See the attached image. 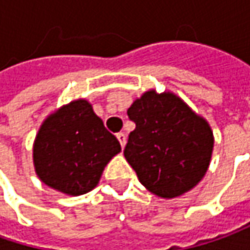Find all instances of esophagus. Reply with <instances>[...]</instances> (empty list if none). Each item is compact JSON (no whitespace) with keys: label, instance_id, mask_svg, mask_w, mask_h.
Here are the masks:
<instances>
[{"label":"esophagus","instance_id":"esophagus-1","mask_svg":"<svg viewBox=\"0 0 250 250\" xmlns=\"http://www.w3.org/2000/svg\"><path fill=\"white\" fill-rule=\"evenodd\" d=\"M116 137H117V140H119V143H120L122 148H125V133H119V134H116Z\"/></svg>","mask_w":250,"mask_h":250}]
</instances>
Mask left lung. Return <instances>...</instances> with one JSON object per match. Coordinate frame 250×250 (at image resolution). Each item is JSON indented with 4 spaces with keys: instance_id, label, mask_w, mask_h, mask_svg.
Here are the masks:
<instances>
[{
    "instance_id": "obj_1",
    "label": "left lung",
    "mask_w": 250,
    "mask_h": 250,
    "mask_svg": "<svg viewBox=\"0 0 250 250\" xmlns=\"http://www.w3.org/2000/svg\"><path fill=\"white\" fill-rule=\"evenodd\" d=\"M136 123L125 157L148 191L175 199L200 182L210 167L214 136L208 122L173 92L149 89L127 110Z\"/></svg>"
}]
</instances>
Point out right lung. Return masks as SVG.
Masks as SVG:
<instances>
[{
	"label": "right lung",
	"instance_id": "1",
	"mask_svg": "<svg viewBox=\"0 0 250 250\" xmlns=\"http://www.w3.org/2000/svg\"><path fill=\"white\" fill-rule=\"evenodd\" d=\"M122 151L92 104L77 99L50 113L33 143V167L51 189L81 196L95 189L104 167Z\"/></svg>",
	"mask_w": 250,
	"mask_h": 250
}]
</instances>
